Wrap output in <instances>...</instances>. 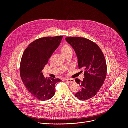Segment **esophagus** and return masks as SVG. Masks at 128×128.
I'll use <instances>...</instances> for the list:
<instances>
[{"mask_svg": "<svg viewBox=\"0 0 128 128\" xmlns=\"http://www.w3.org/2000/svg\"><path fill=\"white\" fill-rule=\"evenodd\" d=\"M65 80H66V81H67L69 84H72V83L74 82H75L74 79H69V78H68V79H65Z\"/></svg>", "mask_w": 128, "mask_h": 128, "instance_id": "1", "label": "esophagus"}]
</instances>
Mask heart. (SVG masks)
Masks as SVG:
<instances>
[{"label":"heart","instance_id":"1","mask_svg":"<svg viewBox=\"0 0 128 128\" xmlns=\"http://www.w3.org/2000/svg\"><path fill=\"white\" fill-rule=\"evenodd\" d=\"M72 51V50L71 48L68 44L64 45L61 49V52L63 56L65 55V54H67V53Z\"/></svg>","mask_w":128,"mask_h":128}]
</instances>
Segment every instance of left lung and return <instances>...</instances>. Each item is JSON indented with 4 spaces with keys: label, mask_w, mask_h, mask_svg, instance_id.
Returning a JSON list of instances; mask_svg holds the SVG:
<instances>
[{
    "label": "left lung",
    "mask_w": 128,
    "mask_h": 128,
    "mask_svg": "<svg viewBox=\"0 0 128 128\" xmlns=\"http://www.w3.org/2000/svg\"><path fill=\"white\" fill-rule=\"evenodd\" d=\"M67 42L74 49L79 69L84 70L82 80H75L81 89L74 95L80 100L95 96L106 76L107 66L104 54L97 44L80 37L66 38Z\"/></svg>",
    "instance_id": "left-lung-1"
}]
</instances>
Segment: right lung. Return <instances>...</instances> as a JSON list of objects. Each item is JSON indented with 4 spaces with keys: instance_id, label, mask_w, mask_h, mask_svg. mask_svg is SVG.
Instances as JSON below:
<instances>
[{
    "instance_id": "right-lung-1",
    "label": "right lung",
    "mask_w": 128,
    "mask_h": 128,
    "mask_svg": "<svg viewBox=\"0 0 128 128\" xmlns=\"http://www.w3.org/2000/svg\"><path fill=\"white\" fill-rule=\"evenodd\" d=\"M63 36L45 37L31 42L25 50L20 63V76L29 92L46 101L55 93V84L61 80L44 78L42 72L48 59L59 46Z\"/></svg>"
}]
</instances>
